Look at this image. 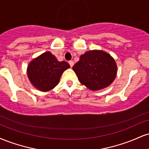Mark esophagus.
<instances>
[{"mask_svg": "<svg viewBox=\"0 0 149 149\" xmlns=\"http://www.w3.org/2000/svg\"><path fill=\"white\" fill-rule=\"evenodd\" d=\"M69 63V64H70V66H71V68H72V67H73V65H74V62H73V61H70Z\"/></svg>", "mask_w": 149, "mask_h": 149, "instance_id": "esophagus-1", "label": "esophagus"}]
</instances>
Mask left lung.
Returning a JSON list of instances; mask_svg holds the SVG:
<instances>
[{
    "instance_id": "1",
    "label": "left lung",
    "mask_w": 149,
    "mask_h": 149,
    "mask_svg": "<svg viewBox=\"0 0 149 149\" xmlns=\"http://www.w3.org/2000/svg\"><path fill=\"white\" fill-rule=\"evenodd\" d=\"M73 70L80 83L92 91L109 87L115 80L118 71L115 59L100 49L82 54Z\"/></svg>"
}]
</instances>
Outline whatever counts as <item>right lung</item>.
Masks as SVG:
<instances>
[{"instance_id": "right-lung-1", "label": "right lung", "mask_w": 149, "mask_h": 149, "mask_svg": "<svg viewBox=\"0 0 149 149\" xmlns=\"http://www.w3.org/2000/svg\"><path fill=\"white\" fill-rule=\"evenodd\" d=\"M69 68L66 61H59L50 52H45L30 61L26 73L34 88L48 92L57 86L61 74Z\"/></svg>"}]
</instances>
